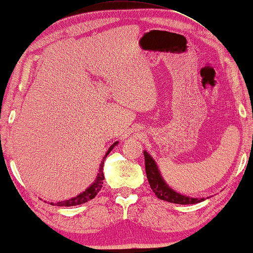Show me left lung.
Here are the masks:
<instances>
[{
    "instance_id": "obj_1",
    "label": "left lung",
    "mask_w": 253,
    "mask_h": 253,
    "mask_svg": "<svg viewBox=\"0 0 253 253\" xmlns=\"http://www.w3.org/2000/svg\"><path fill=\"white\" fill-rule=\"evenodd\" d=\"M145 156V169H146V175L148 178V183L151 188L158 199L166 202L176 203V204H195L204 201V199H195L184 196L176 192L173 191L168 184L162 178L160 170L157 169L155 161L153 160L151 155H148L147 152H144Z\"/></svg>"
}]
</instances>
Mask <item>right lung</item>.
Instances as JSON below:
<instances>
[{"instance_id":"1","label":"right lung","mask_w":253,"mask_h":253,"mask_svg":"<svg viewBox=\"0 0 253 253\" xmlns=\"http://www.w3.org/2000/svg\"><path fill=\"white\" fill-rule=\"evenodd\" d=\"M118 142L114 143L111 146L109 147L108 152L106 153L105 157L102 158V162L100 164V168H99V173H98V176L96 177V181L95 183L92 184V185L89 186L87 190H85L84 192H83V193H80L79 195H77L76 198H72L70 200H67V201H62V202H58L57 205L58 207H74V205H80V204H84L85 202H88V201L92 200L95 196L98 194V192L100 191V188L102 186V184H104V179H105V176H104V173H102V166H104V161L105 158L107 157V155L113 151L114 146H116ZM53 205V203H51Z\"/></svg>"}]
</instances>
